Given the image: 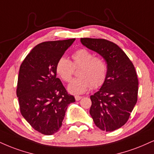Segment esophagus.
<instances>
[{
  "label": "esophagus",
  "instance_id": "1",
  "mask_svg": "<svg viewBox=\"0 0 154 154\" xmlns=\"http://www.w3.org/2000/svg\"><path fill=\"white\" fill-rule=\"evenodd\" d=\"M82 96H79V95H76L75 97V100H76V101H79V100H81L82 99Z\"/></svg>",
  "mask_w": 154,
  "mask_h": 154
}]
</instances>
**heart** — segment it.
Here are the masks:
<instances>
[{"mask_svg": "<svg viewBox=\"0 0 154 154\" xmlns=\"http://www.w3.org/2000/svg\"><path fill=\"white\" fill-rule=\"evenodd\" d=\"M72 62L64 57H60L56 64L57 73L65 82L71 80L74 67L81 66L78 75L68 85L67 90L73 95L84 93L91 88H99L106 78L107 67L103 59L95 57L91 51L80 49L72 54Z\"/></svg>", "mask_w": 154, "mask_h": 154, "instance_id": "obj_1", "label": "heart"}]
</instances>
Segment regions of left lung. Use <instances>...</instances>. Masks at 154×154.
I'll return each instance as SVG.
<instances>
[{"mask_svg": "<svg viewBox=\"0 0 154 154\" xmlns=\"http://www.w3.org/2000/svg\"><path fill=\"white\" fill-rule=\"evenodd\" d=\"M80 42L99 54L107 64L104 83L90 96V114L100 130L113 131L125 125L136 104L138 81L136 69L117 44L103 38H81Z\"/></svg>", "mask_w": 154, "mask_h": 154, "instance_id": "8db88e82", "label": "left lung"}]
</instances>
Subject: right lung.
Masks as SVG:
<instances>
[{
  "instance_id": "1",
  "label": "right lung",
  "mask_w": 154,
  "mask_h": 154,
  "mask_svg": "<svg viewBox=\"0 0 154 154\" xmlns=\"http://www.w3.org/2000/svg\"><path fill=\"white\" fill-rule=\"evenodd\" d=\"M75 38L42 42L20 66L16 95L21 113L33 128L44 135L57 133L68 105L75 103L57 77L56 64Z\"/></svg>"
}]
</instances>
